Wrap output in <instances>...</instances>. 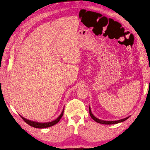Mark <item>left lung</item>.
Masks as SVG:
<instances>
[{
    "instance_id": "left-lung-1",
    "label": "left lung",
    "mask_w": 150,
    "mask_h": 150,
    "mask_svg": "<svg viewBox=\"0 0 150 150\" xmlns=\"http://www.w3.org/2000/svg\"><path fill=\"white\" fill-rule=\"evenodd\" d=\"M89 111H90V115L91 117V118L94 120L96 121V122L97 123H101V124H104V125H113V124H117V123H120V122H124L125 120H126V119H127L128 118H129L130 117L128 116L126 118H124V119H120V120H114V121H108V120H101L100 119H98L97 117H96L91 112V108L90 106H89Z\"/></svg>"
}]
</instances>
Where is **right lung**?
<instances>
[{
	"label": "right lung",
	"mask_w": 150,
	"mask_h": 150,
	"mask_svg": "<svg viewBox=\"0 0 150 150\" xmlns=\"http://www.w3.org/2000/svg\"><path fill=\"white\" fill-rule=\"evenodd\" d=\"M63 111H64V108H63L61 114L59 115V116L56 119H55V120H54L52 122H45V123H40V122H38L32 121V120H28V119H27L24 118V117H23L22 116H21L20 115H20L21 117L29 125H30V126H31L34 127H35V128H40V129H42V128H46V127L52 126L56 125V123H57L59 122V120H60L62 116H63Z\"/></svg>",
	"instance_id": "add662e5"
}]
</instances>
